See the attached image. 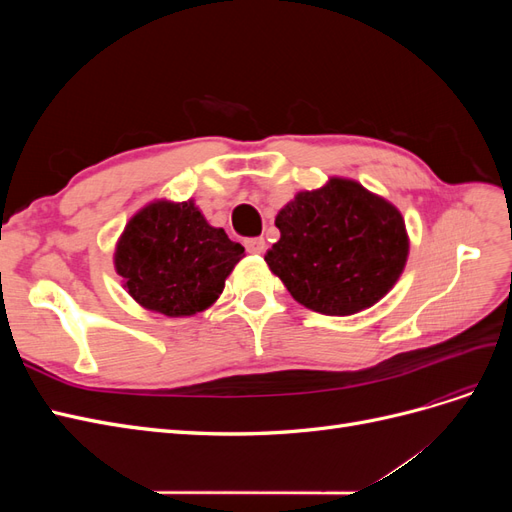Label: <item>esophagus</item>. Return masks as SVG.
I'll use <instances>...</instances> for the list:
<instances>
[{
    "label": "esophagus",
    "mask_w": 512,
    "mask_h": 512,
    "mask_svg": "<svg viewBox=\"0 0 512 512\" xmlns=\"http://www.w3.org/2000/svg\"><path fill=\"white\" fill-rule=\"evenodd\" d=\"M265 239H262V237H254V239H247L245 241V250L247 252H250V254H262V252H265Z\"/></svg>",
    "instance_id": "esophagus-1"
}]
</instances>
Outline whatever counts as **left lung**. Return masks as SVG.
I'll return each mask as SVG.
<instances>
[{"label": "left lung", "mask_w": 512, "mask_h": 512, "mask_svg": "<svg viewBox=\"0 0 512 512\" xmlns=\"http://www.w3.org/2000/svg\"><path fill=\"white\" fill-rule=\"evenodd\" d=\"M280 241L265 254L292 299L327 316L376 305L404 273L410 239L399 209L359 181L331 177L275 215Z\"/></svg>", "instance_id": "obj_1"}]
</instances>
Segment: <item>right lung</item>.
Instances as JSON below:
<instances>
[{"mask_svg": "<svg viewBox=\"0 0 512 512\" xmlns=\"http://www.w3.org/2000/svg\"><path fill=\"white\" fill-rule=\"evenodd\" d=\"M245 256L224 228L211 226L194 200H153L136 211L115 245V271L149 312L185 318L220 299L226 277Z\"/></svg>", "mask_w": 512, "mask_h": 512, "instance_id": "add662e5", "label": "right lung"}]
</instances>
